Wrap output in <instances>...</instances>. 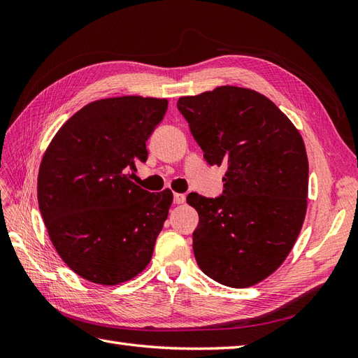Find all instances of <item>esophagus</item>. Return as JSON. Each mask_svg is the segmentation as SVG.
Masks as SVG:
<instances>
[{"label": "esophagus", "mask_w": 358, "mask_h": 358, "mask_svg": "<svg viewBox=\"0 0 358 358\" xmlns=\"http://www.w3.org/2000/svg\"><path fill=\"white\" fill-rule=\"evenodd\" d=\"M186 201L185 194H173V203L175 204H183Z\"/></svg>", "instance_id": "1"}]
</instances>
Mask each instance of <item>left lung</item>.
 <instances>
[{
  "label": "left lung",
  "instance_id": "1",
  "mask_svg": "<svg viewBox=\"0 0 358 358\" xmlns=\"http://www.w3.org/2000/svg\"><path fill=\"white\" fill-rule=\"evenodd\" d=\"M177 108L210 166H227L217 199L196 192L194 254L200 269L229 287H249L275 272L301 231L309 164L296 127L269 98L222 86L181 96Z\"/></svg>",
  "mask_w": 358,
  "mask_h": 358
}]
</instances>
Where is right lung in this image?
Wrapping results in <instances>:
<instances>
[{
    "label": "right lung",
    "mask_w": 358,
    "mask_h": 358,
    "mask_svg": "<svg viewBox=\"0 0 358 358\" xmlns=\"http://www.w3.org/2000/svg\"><path fill=\"white\" fill-rule=\"evenodd\" d=\"M167 110L136 95L86 104L59 127L38 172V204L53 248L87 281L120 285L146 269L169 214V189L132 181L146 141Z\"/></svg>",
    "instance_id": "obj_1"
}]
</instances>
